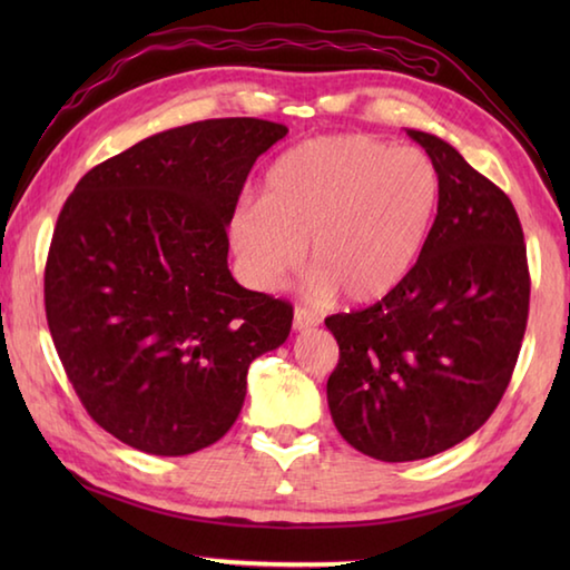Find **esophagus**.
Masks as SVG:
<instances>
[{"instance_id":"obj_1","label":"esophagus","mask_w":570,"mask_h":570,"mask_svg":"<svg viewBox=\"0 0 570 570\" xmlns=\"http://www.w3.org/2000/svg\"><path fill=\"white\" fill-rule=\"evenodd\" d=\"M316 324H320V316H316L314 312H308V308H302V306L294 308V330L296 332H308Z\"/></svg>"}]
</instances>
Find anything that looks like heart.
<instances>
[{
	"instance_id": "1",
	"label": "heart",
	"mask_w": 570,
	"mask_h": 570,
	"mask_svg": "<svg viewBox=\"0 0 570 570\" xmlns=\"http://www.w3.org/2000/svg\"><path fill=\"white\" fill-rule=\"evenodd\" d=\"M440 196L435 163L417 148L370 135L306 140L274 160L258 204L230 214L228 244L256 288L282 284L308 244L316 292L377 302L420 262Z\"/></svg>"
}]
</instances>
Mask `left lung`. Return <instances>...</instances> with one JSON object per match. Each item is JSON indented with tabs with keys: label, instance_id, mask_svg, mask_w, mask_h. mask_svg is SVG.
I'll list each match as a JSON object with an SVG mask.
<instances>
[{
	"label": "left lung",
	"instance_id": "1",
	"mask_svg": "<svg viewBox=\"0 0 570 570\" xmlns=\"http://www.w3.org/2000/svg\"><path fill=\"white\" fill-rule=\"evenodd\" d=\"M435 226L410 276L370 308L334 314L326 402L340 435L382 462L432 458L485 424L518 362L530 278L523 228L495 183L438 135Z\"/></svg>",
	"mask_w": 570,
	"mask_h": 570
}]
</instances>
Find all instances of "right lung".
I'll use <instances>...</instances> for the list:
<instances>
[{"label":"right lung","instance_id":"1","mask_svg":"<svg viewBox=\"0 0 570 570\" xmlns=\"http://www.w3.org/2000/svg\"><path fill=\"white\" fill-rule=\"evenodd\" d=\"M288 128L200 120L135 142L77 183L45 268L47 324L90 417L148 455L214 445L292 306L228 272V218L256 158Z\"/></svg>","mask_w":570,"mask_h":570}]
</instances>
